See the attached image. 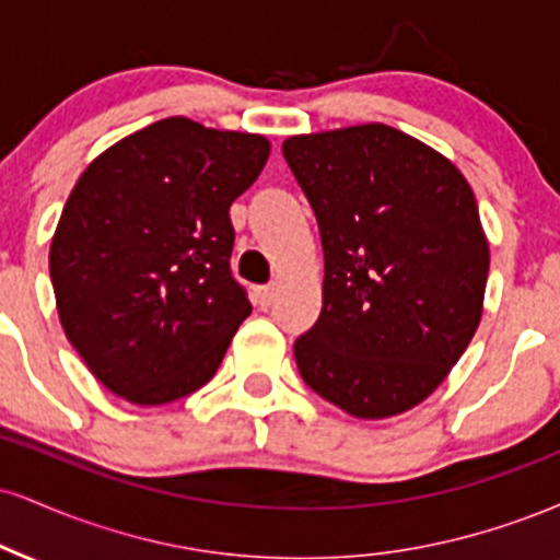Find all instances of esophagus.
<instances>
[{
	"label": "esophagus",
	"instance_id": "obj_1",
	"mask_svg": "<svg viewBox=\"0 0 560 560\" xmlns=\"http://www.w3.org/2000/svg\"><path fill=\"white\" fill-rule=\"evenodd\" d=\"M255 298H258V305L262 307V310H268L273 305V300H276V284H262V287H258V292H255Z\"/></svg>",
	"mask_w": 560,
	"mask_h": 560
}]
</instances>
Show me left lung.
Segmentation results:
<instances>
[{"label": "left lung", "instance_id": "obj_1", "mask_svg": "<svg viewBox=\"0 0 560 560\" xmlns=\"http://www.w3.org/2000/svg\"><path fill=\"white\" fill-rule=\"evenodd\" d=\"M318 221L326 279L298 336L302 381L362 420L412 409L441 386L482 315L490 253L467 179L388 125L281 145Z\"/></svg>", "mask_w": 560, "mask_h": 560}]
</instances>
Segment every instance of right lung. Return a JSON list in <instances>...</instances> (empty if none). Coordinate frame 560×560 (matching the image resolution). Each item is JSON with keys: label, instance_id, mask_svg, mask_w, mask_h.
I'll list each match as a JSON object with an SVG mask.
<instances>
[{"label": "right lung", "instance_id": "1", "mask_svg": "<svg viewBox=\"0 0 560 560\" xmlns=\"http://www.w3.org/2000/svg\"><path fill=\"white\" fill-rule=\"evenodd\" d=\"M266 138L170 117L119 140L67 198L49 253L62 328L96 378L143 407L206 386L250 315L229 206Z\"/></svg>", "mask_w": 560, "mask_h": 560}]
</instances>
